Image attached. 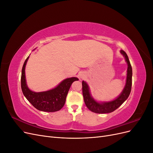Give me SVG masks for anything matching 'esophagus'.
<instances>
[{
  "label": "esophagus",
  "mask_w": 153,
  "mask_h": 153,
  "mask_svg": "<svg viewBox=\"0 0 153 153\" xmlns=\"http://www.w3.org/2000/svg\"><path fill=\"white\" fill-rule=\"evenodd\" d=\"M85 76V75H84V73H81L80 74V77L81 78H84Z\"/></svg>",
  "instance_id": "1"
}]
</instances>
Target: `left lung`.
Here are the masks:
<instances>
[{
  "instance_id": "left-lung-1",
  "label": "left lung",
  "mask_w": 153,
  "mask_h": 153,
  "mask_svg": "<svg viewBox=\"0 0 153 153\" xmlns=\"http://www.w3.org/2000/svg\"><path fill=\"white\" fill-rule=\"evenodd\" d=\"M121 53L124 57L126 62L128 64L127 76L126 85H125L124 89L121 94L116 99L111 101H106V102H97L91 96L89 87L87 83L82 81V93L84 102L88 109L90 110L91 112L97 114H107L112 112L118 108L128 99L129 94H130L132 85V68L126 53L122 50H121Z\"/></svg>"
}]
</instances>
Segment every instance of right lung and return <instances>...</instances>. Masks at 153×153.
Instances as JSON below:
<instances>
[{
  "label": "right lung",
  "mask_w": 153,
  "mask_h": 153,
  "mask_svg": "<svg viewBox=\"0 0 153 153\" xmlns=\"http://www.w3.org/2000/svg\"><path fill=\"white\" fill-rule=\"evenodd\" d=\"M29 56L23 65L21 76V87L23 94L34 107L40 111L53 112L61 110L65 104L69 88L74 81L78 80L76 77L64 80L54 89L47 91L36 92L32 91L27 85L25 69Z\"/></svg>",
  "instance_id": "right-lung-1"
}]
</instances>
